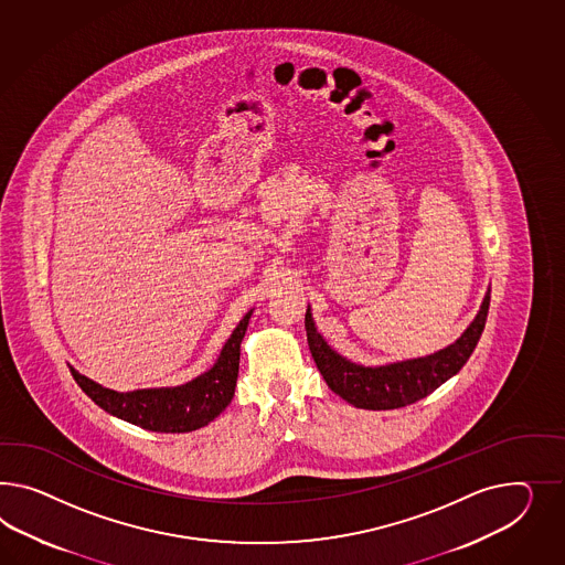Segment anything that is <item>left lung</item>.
Instances as JSON below:
<instances>
[{"instance_id": "8db88e82", "label": "left lung", "mask_w": 565, "mask_h": 565, "mask_svg": "<svg viewBox=\"0 0 565 565\" xmlns=\"http://www.w3.org/2000/svg\"><path fill=\"white\" fill-rule=\"evenodd\" d=\"M488 310L489 291L475 321L452 345L426 358L381 367L351 364L331 350L324 343V339L317 333L310 310H306L305 327L308 348L329 388L360 409L381 412L412 405L415 401L434 393L450 376H455L458 370L467 364V360L477 348V341L486 329Z\"/></svg>"}]
</instances>
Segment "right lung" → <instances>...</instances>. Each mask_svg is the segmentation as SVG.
<instances>
[{
    "instance_id": "1",
    "label": "right lung",
    "mask_w": 565,
    "mask_h": 565,
    "mask_svg": "<svg viewBox=\"0 0 565 565\" xmlns=\"http://www.w3.org/2000/svg\"><path fill=\"white\" fill-rule=\"evenodd\" d=\"M248 319H250V312L238 322V327L230 335L214 367L183 386L117 393L82 376L74 367H70V372L77 382V386L100 409L119 419L150 431H164V434L193 431L198 427L207 426L210 422H214L234 397L238 362H241V341H243Z\"/></svg>"
}]
</instances>
